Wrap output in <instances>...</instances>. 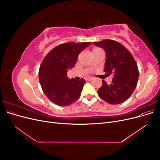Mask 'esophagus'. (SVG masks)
Returning a JSON list of instances; mask_svg holds the SVG:
<instances>
[{
  "mask_svg": "<svg viewBox=\"0 0 160 160\" xmlns=\"http://www.w3.org/2000/svg\"><path fill=\"white\" fill-rule=\"evenodd\" d=\"M85 79H86V81H91L93 80V78H92V77H88V78H86Z\"/></svg>",
  "mask_w": 160,
  "mask_h": 160,
  "instance_id": "obj_1",
  "label": "esophagus"
}]
</instances>
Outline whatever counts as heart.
<instances>
[{
    "mask_svg": "<svg viewBox=\"0 0 160 160\" xmlns=\"http://www.w3.org/2000/svg\"><path fill=\"white\" fill-rule=\"evenodd\" d=\"M98 50H101V49H99V48H94V49H93V51H98Z\"/></svg>",
    "mask_w": 160,
    "mask_h": 160,
    "instance_id": "heart-1",
    "label": "heart"
}]
</instances>
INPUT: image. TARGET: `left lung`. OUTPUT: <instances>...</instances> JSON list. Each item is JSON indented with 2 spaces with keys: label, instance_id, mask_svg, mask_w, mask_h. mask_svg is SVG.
<instances>
[{
  "label": "left lung",
  "instance_id": "1",
  "mask_svg": "<svg viewBox=\"0 0 160 160\" xmlns=\"http://www.w3.org/2000/svg\"><path fill=\"white\" fill-rule=\"evenodd\" d=\"M93 44L106 53L104 71L113 75L112 83L103 80L98 91L99 96L109 104H119L132 95L138 84L139 71L136 62L130 52L119 42L106 39Z\"/></svg>",
  "mask_w": 160,
  "mask_h": 160
}]
</instances>
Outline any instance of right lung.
Segmentation results:
<instances>
[{"instance_id": "obj_1", "label": "right lung", "mask_w": 160, "mask_h": 160, "mask_svg": "<svg viewBox=\"0 0 160 160\" xmlns=\"http://www.w3.org/2000/svg\"><path fill=\"white\" fill-rule=\"evenodd\" d=\"M91 43H64L55 47L44 58L38 77L43 92L52 103L67 106L80 97L85 80L70 79L67 72L75 66L79 53Z\"/></svg>"}]
</instances>
